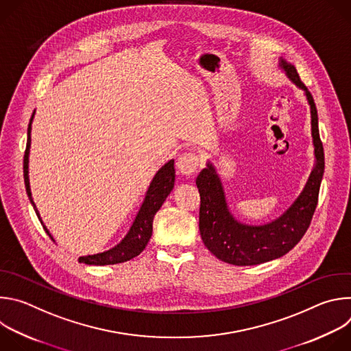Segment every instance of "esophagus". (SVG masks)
<instances>
[{"label": "esophagus", "instance_id": "esophagus-1", "mask_svg": "<svg viewBox=\"0 0 351 351\" xmlns=\"http://www.w3.org/2000/svg\"><path fill=\"white\" fill-rule=\"evenodd\" d=\"M199 165V158L194 153H184L179 156L176 161V168L182 175H193Z\"/></svg>", "mask_w": 351, "mask_h": 351}]
</instances>
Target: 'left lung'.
Returning <instances> with one entry per match:
<instances>
[{"instance_id":"left-lung-1","label":"left lung","mask_w":351,"mask_h":351,"mask_svg":"<svg viewBox=\"0 0 351 351\" xmlns=\"http://www.w3.org/2000/svg\"><path fill=\"white\" fill-rule=\"evenodd\" d=\"M279 68L307 97L311 112L315 165L303 191L279 218L264 225H247L239 222L229 211L217 169L210 161L207 162V168L199 172L195 179L202 198L199 234L206 247L217 258L232 265H258L289 253L307 232L318 204L325 157L318 130L317 107L311 93L300 80L294 65L279 58Z\"/></svg>"}]
</instances>
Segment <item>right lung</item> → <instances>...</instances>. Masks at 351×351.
Instances as JSON below:
<instances>
[{"label":"right lung","instance_id":"1","mask_svg":"<svg viewBox=\"0 0 351 351\" xmlns=\"http://www.w3.org/2000/svg\"><path fill=\"white\" fill-rule=\"evenodd\" d=\"M36 111H33L30 122H29V128H27V144H26V152H25V157H23V178H25V186H26V193L29 195L30 203L44 228V230L47 232V234L51 237L53 241L54 237L51 236V233L48 232V229L45 228V225L43 223L38 210L33 202L32 198V191H30V182H29V154H30V133H32V122L34 118ZM173 160H169L153 178L152 183H149V187L145 193L144 202L133 221V225L130 226L129 232L126 233V236L121 240V243H118L115 247L107 250L104 253H98V254H93V256H83L79 257V263L87 264V265H114V264H119V263H125L129 261L134 257H137L143 250L145 248L147 243L149 241V237L153 234V219L154 215L157 214V211L161 208V206L164 204V202L167 199V197L169 195V193L173 189L175 184V167H173Z\"/></svg>","mask_w":351,"mask_h":351}]
</instances>
